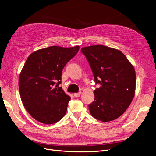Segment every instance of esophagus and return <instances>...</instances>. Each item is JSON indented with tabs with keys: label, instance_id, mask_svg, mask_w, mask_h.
I'll use <instances>...</instances> for the list:
<instances>
[{
	"label": "esophagus",
	"instance_id": "1",
	"mask_svg": "<svg viewBox=\"0 0 156 156\" xmlns=\"http://www.w3.org/2000/svg\"><path fill=\"white\" fill-rule=\"evenodd\" d=\"M81 92H79L77 93H75L74 96H75V97H79L80 96H81Z\"/></svg>",
	"mask_w": 156,
	"mask_h": 156
}]
</instances>
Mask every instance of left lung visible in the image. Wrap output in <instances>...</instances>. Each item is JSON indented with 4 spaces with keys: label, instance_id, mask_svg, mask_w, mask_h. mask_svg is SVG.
<instances>
[{
    "label": "left lung",
    "instance_id": "left-lung-1",
    "mask_svg": "<svg viewBox=\"0 0 156 156\" xmlns=\"http://www.w3.org/2000/svg\"><path fill=\"white\" fill-rule=\"evenodd\" d=\"M90 66L94 81L100 87L94 91V101L88 105L96 119L109 122L126 111L135 92L136 75L133 66L119 50L105 45L81 49Z\"/></svg>",
    "mask_w": 156,
    "mask_h": 156
}]
</instances>
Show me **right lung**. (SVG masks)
<instances>
[{
	"mask_svg": "<svg viewBox=\"0 0 156 156\" xmlns=\"http://www.w3.org/2000/svg\"><path fill=\"white\" fill-rule=\"evenodd\" d=\"M79 46H51L29 55L19 77L21 101L28 112L41 123H56L64 116L71 98L59 87L62 71Z\"/></svg>",
	"mask_w": 156,
	"mask_h": 156,
	"instance_id": "add662e5",
	"label": "right lung"
}]
</instances>
